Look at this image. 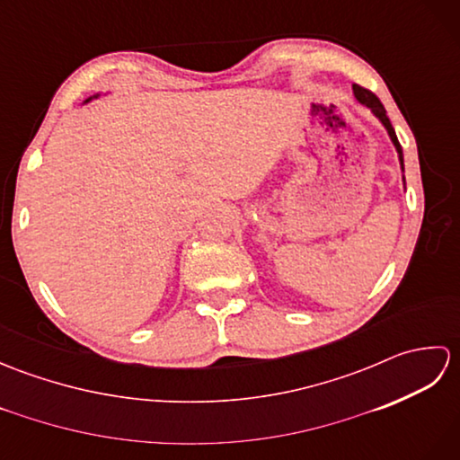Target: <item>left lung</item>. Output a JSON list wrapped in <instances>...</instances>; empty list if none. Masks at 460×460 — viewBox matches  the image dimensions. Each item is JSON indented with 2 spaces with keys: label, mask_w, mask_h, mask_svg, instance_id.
<instances>
[{
  "label": "left lung",
  "mask_w": 460,
  "mask_h": 460,
  "mask_svg": "<svg viewBox=\"0 0 460 460\" xmlns=\"http://www.w3.org/2000/svg\"><path fill=\"white\" fill-rule=\"evenodd\" d=\"M354 94H356V99H358L361 104L369 106L371 112H374V114L377 116V119L381 120V124L385 126V128H387V134H389V138H392V142L395 144L397 154H399V162H402V168H403V150H402V144H399L397 136H395V130H394V126H392V122H389V119H387L384 104L379 102V99H377V96H376L374 93L367 91V89H364V86H359V84H354Z\"/></svg>",
  "instance_id": "obj_1"
}]
</instances>
